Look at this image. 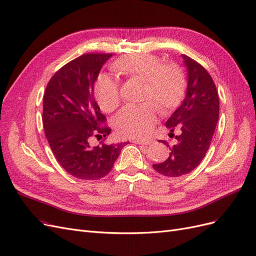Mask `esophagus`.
Returning a JSON list of instances; mask_svg holds the SVG:
<instances>
[{
  "mask_svg": "<svg viewBox=\"0 0 256 256\" xmlns=\"http://www.w3.org/2000/svg\"><path fill=\"white\" fill-rule=\"evenodd\" d=\"M134 142L136 144H143V145H150L152 143V141L150 140V138H136V140H134Z\"/></svg>",
  "mask_w": 256,
  "mask_h": 256,
  "instance_id": "34e87169",
  "label": "esophagus"
}]
</instances>
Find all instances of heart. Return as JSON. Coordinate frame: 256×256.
<instances>
[{
    "label": "heart",
    "mask_w": 256,
    "mask_h": 256,
    "mask_svg": "<svg viewBox=\"0 0 256 256\" xmlns=\"http://www.w3.org/2000/svg\"><path fill=\"white\" fill-rule=\"evenodd\" d=\"M114 68L127 76L145 81L146 100L156 99L164 108H170L180 99L184 80L178 67L162 65L152 54H129L116 60ZM97 102L104 112H112L120 102L118 84L112 76L102 74L95 84ZM159 114L154 102L124 106L115 118V128L124 136L144 138L150 136Z\"/></svg>",
    "instance_id": "1"
}]
</instances>
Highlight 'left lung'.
Returning <instances> with one entry per match:
<instances>
[{
  "label": "left lung",
  "mask_w": 256,
  "mask_h": 256,
  "mask_svg": "<svg viewBox=\"0 0 256 256\" xmlns=\"http://www.w3.org/2000/svg\"><path fill=\"white\" fill-rule=\"evenodd\" d=\"M187 70V90L182 104L171 115L166 126L176 136L177 143L170 147L166 161L152 164L154 171L166 177H180L192 172L210 146L216 122L219 120V96L210 74L206 69L189 56L182 54Z\"/></svg>",
  "instance_id": "left-lung-1"
}]
</instances>
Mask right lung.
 Returning <instances> with one entry per match:
<instances>
[{
	"label": "right lung",
	"instance_id": "obj_1",
	"mask_svg": "<svg viewBox=\"0 0 256 256\" xmlns=\"http://www.w3.org/2000/svg\"><path fill=\"white\" fill-rule=\"evenodd\" d=\"M112 54H84L54 74L44 95L46 138L58 164L74 177L95 180L111 171L128 142L92 147L90 136L106 138V116L94 98V84Z\"/></svg>",
	"mask_w": 256,
	"mask_h": 256
}]
</instances>
